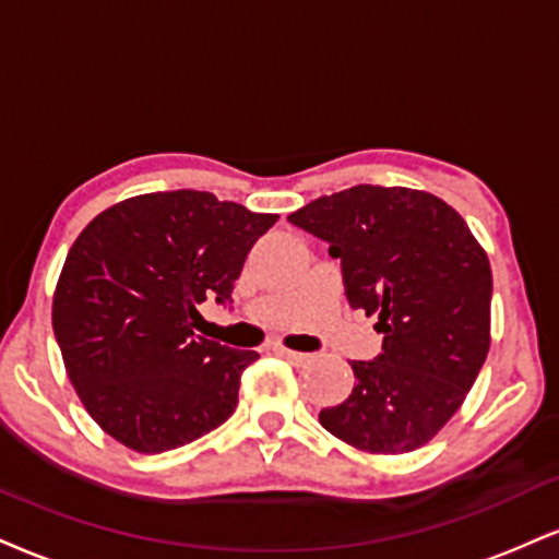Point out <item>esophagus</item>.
Masks as SVG:
<instances>
[{"label": "esophagus", "mask_w": 559, "mask_h": 559, "mask_svg": "<svg viewBox=\"0 0 559 559\" xmlns=\"http://www.w3.org/2000/svg\"><path fill=\"white\" fill-rule=\"evenodd\" d=\"M275 354L281 356V359L292 361V365H309L312 361V354H301V352H292V348H284V346H275L273 348Z\"/></svg>", "instance_id": "obj_1"}]
</instances>
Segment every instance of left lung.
<instances>
[{
    "mask_svg": "<svg viewBox=\"0 0 559 559\" xmlns=\"http://www.w3.org/2000/svg\"><path fill=\"white\" fill-rule=\"evenodd\" d=\"M341 260L346 299L378 314L382 352L320 412L348 445L399 455L445 427L489 352L492 271L466 221L429 192L356 185L288 215Z\"/></svg>",
    "mask_w": 559,
    "mask_h": 559,
    "instance_id": "1",
    "label": "left lung"
}]
</instances>
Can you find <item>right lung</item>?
<instances>
[{
    "label": "right lung",
    "mask_w": 559,
    "mask_h": 559,
    "mask_svg": "<svg viewBox=\"0 0 559 559\" xmlns=\"http://www.w3.org/2000/svg\"><path fill=\"white\" fill-rule=\"evenodd\" d=\"M278 215L213 192H151L80 234L53 294V335L87 414L138 453L198 440L234 414L254 352L200 338L198 305H231L252 245Z\"/></svg>",
    "instance_id": "add662e5"
}]
</instances>
